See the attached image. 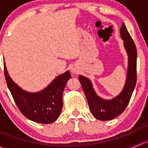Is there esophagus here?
<instances>
[{
    "mask_svg": "<svg viewBox=\"0 0 148 148\" xmlns=\"http://www.w3.org/2000/svg\"><path fill=\"white\" fill-rule=\"evenodd\" d=\"M71 72H72L73 74H77V70H76V69H71Z\"/></svg>",
    "mask_w": 148,
    "mask_h": 148,
    "instance_id": "esophagus-1",
    "label": "esophagus"
}]
</instances>
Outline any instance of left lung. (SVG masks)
<instances>
[{"mask_svg": "<svg viewBox=\"0 0 148 148\" xmlns=\"http://www.w3.org/2000/svg\"><path fill=\"white\" fill-rule=\"evenodd\" d=\"M123 40L125 49L128 55V67L127 79L123 89L119 96L112 100H105L99 97L95 92L91 81L80 75L79 82L82 84L88 101L90 111L96 119L101 121L111 120L121 114L126 108L136 87L137 81V49L131 36L123 23L120 31Z\"/></svg>", "mask_w": 148, "mask_h": 148, "instance_id": "1", "label": "left lung"}]
</instances>
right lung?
Segmentation results:
<instances>
[{
    "label": "right lung",
    "mask_w": 148,
    "mask_h": 148,
    "mask_svg": "<svg viewBox=\"0 0 148 148\" xmlns=\"http://www.w3.org/2000/svg\"><path fill=\"white\" fill-rule=\"evenodd\" d=\"M5 78L12 98L21 112L27 119L40 123L54 122L61 113L62 94L67 81L71 78L69 71L56 77L42 91L29 93L23 91L8 75L4 62Z\"/></svg>",
    "instance_id": "add662e5"
}]
</instances>
